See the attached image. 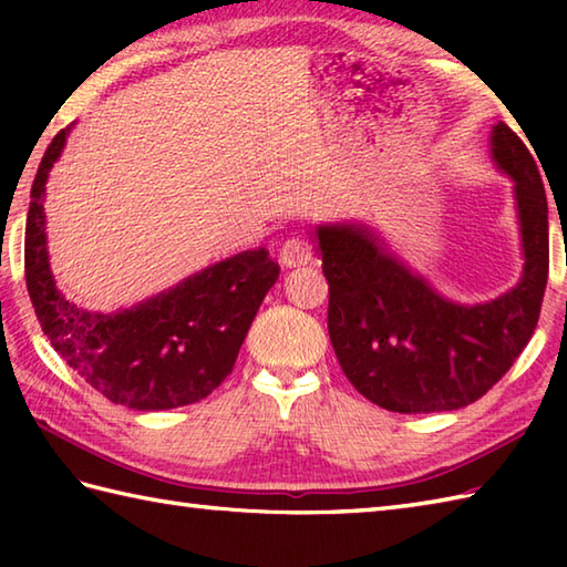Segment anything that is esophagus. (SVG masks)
Wrapping results in <instances>:
<instances>
[{"label": "esophagus", "instance_id": "34e87169", "mask_svg": "<svg viewBox=\"0 0 567 567\" xmlns=\"http://www.w3.org/2000/svg\"><path fill=\"white\" fill-rule=\"evenodd\" d=\"M311 256H315L311 244L299 236L287 238L280 248V262L285 268H302V265L311 262Z\"/></svg>", "mask_w": 567, "mask_h": 567}]
</instances>
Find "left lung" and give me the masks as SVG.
<instances>
[{
  "mask_svg": "<svg viewBox=\"0 0 567 567\" xmlns=\"http://www.w3.org/2000/svg\"><path fill=\"white\" fill-rule=\"evenodd\" d=\"M492 158L514 179L524 272L507 295L457 305L431 290L365 226H319L329 336L353 388L388 412H453L477 402L522 355L548 280V202L532 151L507 124Z\"/></svg>",
  "mask_w": 567,
  "mask_h": 567,
  "instance_id": "left-lung-1",
  "label": "left lung"
}]
</instances>
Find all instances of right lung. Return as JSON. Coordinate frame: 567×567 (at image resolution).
<instances>
[{
	"label": "right lung",
	"mask_w": 567,
	"mask_h": 567,
	"mask_svg": "<svg viewBox=\"0 0 567 567\" xmlns=\"http://www.w3.org/2000/svg\"><path fill=\"white\" fill-rule=\"evenodd\" d=\"M68 128L51 141L31 187L23 270L35 317L55 353L114 404L158 412L199 402L234 370L240 346L280 265L265 248L187 277L114 315L84 311L58 290L45 250V179Z\"/></svg>",
	"instance_id": "right-lung-1"
}]
</instances>
